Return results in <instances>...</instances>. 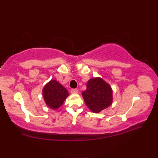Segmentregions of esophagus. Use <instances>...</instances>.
<instances>
[{
  "label": "esophagus",
  "mask_w": 158,
  "mask_h": 158,
  "mask_svg": "<svg viewBox=\"0 0 158 158\" xmlns=\"http://www.w3.org/2000/svg\"><path fill=\"white\" fill-rule=\"evenodd\" d=\"M70 92L72 94H77L78 93V89H70Z\"/></svg>",
  "instance_id": "obj_1"
}]
</instances>
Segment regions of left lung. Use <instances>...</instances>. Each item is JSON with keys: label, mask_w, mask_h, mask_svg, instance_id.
<instances>
[{"label": "left lung", "mask_w": 158, "mask_h": 158, "mask_svg": "<svg viewBox=\"0 0 158 158\" xmlns=\"http://www.w3.org/2000/svg\"><path fill=\"white\" fill-rule=\"evenodd\" d=\"M82 96L86 105L94 113H99L112 103L111 88L100 78L89 80Z\"/></svg>", "instance_id": "obj_1"}]
</instances>
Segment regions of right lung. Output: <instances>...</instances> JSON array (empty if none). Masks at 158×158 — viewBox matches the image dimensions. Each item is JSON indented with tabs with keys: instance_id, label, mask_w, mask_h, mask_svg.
<instances>
[{
	"instance_id": "obj_1",
	"label": "right lung",
	"mask_w": 158,
	"mask_h": 158,
	"mask_svg": "<svg viewBox=\"0 0 158 158\" xmlns=\"http://www.w3.org/2000/svg\"><path fill=\"white\" fill-rule=\"evenodd\" d=\"M43 95L47 105L56 109L62 106L69 92L66 89L55 80H52L43 89Z\"/></svg>"
}]
</instances>
